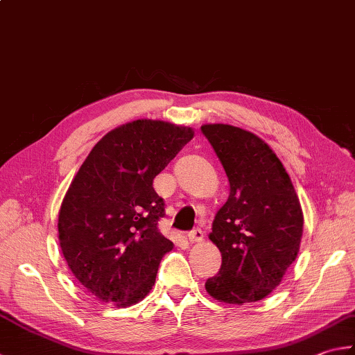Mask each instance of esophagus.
Returning <instances> with one entry per match:
<instances>
[{"instance_id": "esophagus-1", "label": "esophagus", "mask_w": 355, "mask_h": 355, "mask_svg": "<svg viewBox=\"0 0 355 355\" xmlns=\"http://www.w3.org/2000/svg\"><path fill=\"white\" fill-rule=\"evenodd\" d=\"M187 238H189V241H190L191 244L193 243H200V241L204 239V233H202V230L196 229V230H191L189 235H187Z\"/></svg>"}]
</instances>
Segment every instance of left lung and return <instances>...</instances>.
<instances>
[{
    "label": "left lung",
    "instance_id": "1",
    "mask_svg": "<svg viewBox=\"0 0 355 355\" xmlns=\"http://www.w3.org/2000/svg\"><path fill=\"white\" fill-rule=\"evenodd\" d=\"M229 178L210 241L223 264L207 279L209 295L227 304L255 303L282 283L303 236V210L282 160L263 139L224 123L200 126Z\"/></svg>",
    "mask_w": 355,
    "mask_h": 355
}]
</instances>
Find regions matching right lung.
Here are the masks:
<instances>
[{
  "mask_svg": "<svg viewBox=\"0 0 355 355\" xmlns=\"http://www.w3.org/2000/svg\"><path fill=\"white\" fill-rule=\"evenodd\" d=\"M195 136L190 126L139 119L105 135L80 166L58 213L73 277L98 302L128 307L148 295L173 243L157 230L164 199L153 180Z\"/></svg>",
  "mask_w": 355,
  "mask_h": 355,
  "instance_id": "add662e5",
  "label": "right lung"
}]
</instances>
